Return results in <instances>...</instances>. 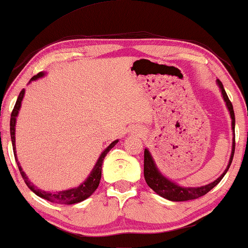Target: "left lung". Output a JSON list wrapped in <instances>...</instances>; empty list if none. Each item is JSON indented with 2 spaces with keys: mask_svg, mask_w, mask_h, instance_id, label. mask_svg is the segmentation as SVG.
<instances>
[{
  "mask_svg": "<svg viewBox=\"0 0 248 248\" xmlns=\"http://www.w3.org/2000/svg\"><path fill=\"white\" fill-rule=\"evenodd\" d=\"M218 82V86L221 90V94H223V98L225 102H226L227 108L230 110L231 117H232V130H235V113H234V109H232V105L228 98V95L225 91V89L223 87V84L219 80H217ZM234 153H235V138L232 140V155H231V159L230 162H228L227 168L225 169V171L221 173V176L218 177L215 182L210 183L206 186H202V187H188V188H184L180 187L178 185H176L175 183L168 180L166 177H164L161 173L158 171V169L156 167V164L153 160V157L148 149H145V157H143V175H145V179L148 186H149L151 189H153L155 193H157L161 197H164L166 199H169V201L172 202H185V201H190V199H196L202 197V196L206 195L209 190H212L214 187L218 184L223 177L225 176V173L227 172L228 168L232 161V157H234Z\"/></svg>",
  "mask_w": 248,
  "mask_h": 248,
  "instance_id": "8db88e82",
  "label": "left lung"
}]
</instances>
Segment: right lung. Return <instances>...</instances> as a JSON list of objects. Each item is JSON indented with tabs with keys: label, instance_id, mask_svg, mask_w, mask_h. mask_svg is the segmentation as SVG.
Wrapping results in <instances>:
<instances>
[{
	"label": "right lung",
	"instance_id": "right-lung-1",
	"mask_svg": "<svg viewBox=\"0 0 248 248\" xmlns=\"http://www.w3.org/2000/svg\"><path fill=\"white\" fill-rule=\"evenodd\" d=\"M43 75H44L43 72L38 73L36 76L31 78V81L36 80L38 78L42 77ZM23 95H24V89H22V91L20 92V94H18V97H17L16 106H14V108H13V111H12V113H11L10 132H11V139H12L14 157H16V161L17 164L18 170H20V173H21L22 178H23V180H24V183L27 184V186L30 188V189H31L35 195H38L39 197L46 199V201H49V202H57V204L72 205V204H77V202H82V201H84V199H87L88 197H90V196L94 193V190L98 188L99 183H100L103 159H105L106 155L108 154L109 151L112 149L113 146L118 142V140H114V141L110 143L109 147L107 148L105 151H103V153L101 154V156L99 157L97 164H95L94 168L92 169V171H91L90 175H89L86 182L81 184L79 187L72 188V189H68V190H63V191H59V193H47V191L38 189V188H36L34 185L30 182L28 176L25 175L23 170H22L20 162L17 161V158H16V121L18 110H20V107H21L22 99H23Z\"/></svg>",
	"mask_w": 248,
	"mask_h": 248
}]
</instances>
